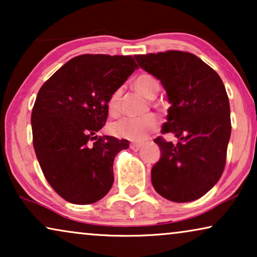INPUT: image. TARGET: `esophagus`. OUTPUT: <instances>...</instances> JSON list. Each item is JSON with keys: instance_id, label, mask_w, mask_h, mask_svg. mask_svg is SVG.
I'll use <instances>...</instances> for the list:
<instances>
[{"instance_id": "obj_1", "label": "esophagus", "mask_w": 257, "mask_h": 257, "mask_svg": "<svg viewBox=\"0 0 257 257\" xmlns=\"http://www.w3.org/2000/svg\"><path fill=\"white\" fill-rule=\"evenodd\" d=\"M143 144H139V143H131L130 144V149L135 151V152H137V151H139L140 149H142Z\"/></svg>"}]
</instances>
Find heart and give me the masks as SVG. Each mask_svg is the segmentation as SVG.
<instances>
[{
    "instance_id": "b5f03b06",
    "label": "heart",
    "mask_w": 257,
    "mask_h": 257,
    "mask_svg": "<svg viewBox=\"0 0 257 257\" xmlns=\"http://www.w3.org/2000/svg\"><path fill=\"white\" fill-rule=\"evenodd\" d=\"M133 86L140 94L147 99H154L159 93L160 83L156 77L150 73H142L133 80ZM107 108L111 115H117L120 111V90L114 91L108 98ZM158 119L153 114L144 115L142 118H121L112 122L110 131L118 138L142 142L150 133L158 128Z\"/></svg>"
}]
</instances>
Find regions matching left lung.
<instances>
[{
  "label": "left lung",
  "mask_w": 257,
  "mask_h": 257,
  "mask_svg": "<svg viewBox=\"0 0 257 257\" xmlns=\"http://www.w3.org/2000/svg\"><path fill=\"white\" fill-rule=\"evenodd\" d=\"M139 65L163 84L172 106L154 143L161 157L152 167L153 187L165 199L189 202L219 181L227 159L231 122L229 100L216 71L191 52L136 55Z\"/></svg>",
  "instance_id": "1"
}]
</instances>
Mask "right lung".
Masks as SVG:
<instances>
[{
    "label": "right lung",
    "instance_id": "add662e5",
    "mask_svg": "<svg viewBox=\"0 0 257 257\" xmlns=\"http://www.w3.org/2000/svg\"><path fill=\"white\" fill-rule=\"evenodd\" d=\"M138 69L132 56L85 54L58 69L38 91L33 144L45 179L66 201L90 205L113 184V160L128 142L96 136L108 98Z\"/></svg>",
    "mask_w": 257,
    "mask_h": 257
}]
</instances>
